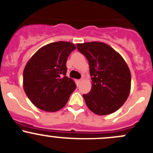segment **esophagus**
Wrapping results in <instances>:
<instances>
[{"label":"esophagus","mask_w":153,"mask_h":153,"mask_svg":"<svg viewBox=\"0 0 153 153\" xmlns=\"http://www.w3.org/2000/svg\"><path fill=\"white\" fill-rule=\"evenodd\" d=\"M83 81H84V78H81V79L78 80V82H79V83H81V82H83Z\"/></svg>","instance_id":"obj_1"}]
</instances>
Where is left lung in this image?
Returning <instances> with one entry per match:
<instances>
[{
    "label": "left lung",
    "instance_id": "left-lung-1",
    "mask_svg": "<svg viewBox=\"0 0 153 153\" xmlns=\"http://www.w3.org/2000/svg\"><path fill=\"white\" fill-rule=\"evenodd\" d=\"M78 51L89 61L92 89L83 95L86 106L95 114L106 115L118 110L130 92L131 73L121 55L98 41L78 44Z\"/></svg>",
    "mask_w": 153,
    "mask_h": 153
}]
</instances>
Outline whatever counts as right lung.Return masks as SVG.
<instances>
[{
    "label": "right lung",
    "mask_w": 153,
    "mask_h": 153,
    "mask_svg": "<svg viewBox=\"0 0 153 153\" xmlns=\"http://www.w3.org/2000/svg\"><path fill=\"white\" fill-rule=\"evenodd\" d=\"M76 49L67 41L51 43L38 49L26 64L23 84L31 102L47 112L64 107L76 88L75 81L66 76L67 58Z\"/></svg>",
    "instance_id": "obj_1"
}]
</instances>
